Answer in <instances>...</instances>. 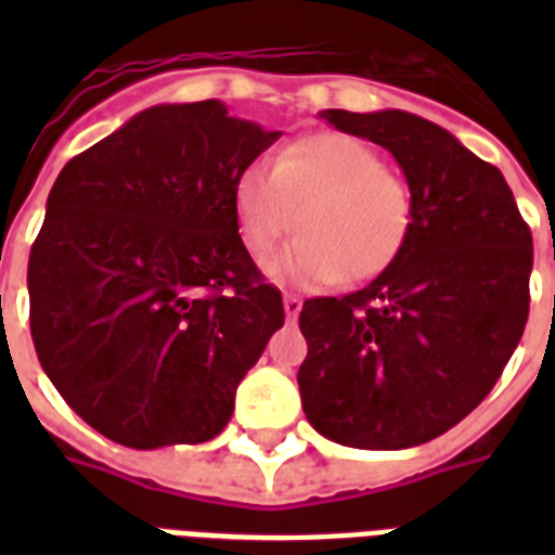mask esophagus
<instances>
[{"instance_id":"1","label":"esophagus","mask_w":555,"mask_h":555,"mask_svg":"<svg viewBox=\"0 0 555 555\" xmlns=\"http://www.w3.org/2000/svg\"><path fill=\"white\" fill-rule=\"evenodd\" d=\"M282 302H285V317L294 322L296 317H299V311H302V299H299L296 294H285V299H282Z\"/></svg>"}]
</instances>
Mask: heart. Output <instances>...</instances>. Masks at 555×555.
<instances>
[{
    "label": "heart",
    "mask_w": 555,
    "mask_h": 555,
    "mask_svg": "<svg viewBox=\"0 0 555 555\" xmlns=\"http://www.w3.org/2000/svg\"><path fill=\"white\" fill-rule=\"evenodd\" d=\"M233 216L256 259L299 224L302 233L273 253L264 270L276 282L317 291L334 282L360 285L391 268L412 233L414 195L365 141L313 132L285 143L270 169L250 164L238 172Z\"/></svg>",
    "instance_id": "heart-1"
}]
</instances>
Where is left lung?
<instances>
[{
	"label": "left lung",
	"mask_w": 555,
	"mask_h": 555,
	"mask_svg": "<svg viewBox=\"0 0 555 555\" xmlns=\"http://www.w3.org/2000/svg\"><path fill=\"white\" fill-rule=\"evenodd\" d=\"M320 117L395 155L414 224L371 285L302 305L305 417L343 447H417L464 421L516 351L533 235L504 176L447 129L397 108Z\"/></svg>",
	"instance_id": "1"
}]
</instances>
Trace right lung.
<instances>
[{
  "label": "right lung",
  "mask_w": 555,
  "mask_h": 555,
  "mask_svg": "<svg viewBox=\"0 0 555 555\" xmlns=\"http://www.w3.org/2000/svg\"><path fill=\"white\" fill-rule=\"evenodd\" d=\"M276 138L218 100L152 106L51 186L28 259L30 337L65 403L108 440L216 438L285 325L233 216L235 178Z\"/></svg>",
  "instance_id": "right-lung-1"
}]
</instances>
